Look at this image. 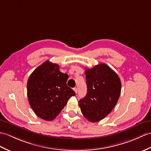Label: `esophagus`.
I'll return each mask as SVG.
<instances>
[{
  "mask_svg": "<svg viewBox=\"0 0 151 151\" xmlns=\"http://www.w3.org/2000/svg\"><path fill=\"white\" fill-rule=\"evenodd\" d=\"M73 90H74L75 91V92L76 93H77V91H78V89H77V88H76V87H75V88L74 89H73Z\"/></svg>",
  "mask_w": 151,
  "mask_h": 151,
  "instance_id": "esophagus-1",
  "label": "esophagus"
}]
</instances>
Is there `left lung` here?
Segmentation results:
<instances>
[{"mask_svg":"<svg viewBox=\"0 0 151 151\" xmlns=\"http://www.w3.org/2000/svg\"><path fill=\"white\" fill-rule=\"evenodd\" d=\"M87 92L78 106L87 120L97 122L106 116L117 104L121 93V80L106 64L85 71Z\"/></svg>","mask_w":151,"mask_h":151,"instance_id":"8db88e82","label":"left lung"}]
</instances>
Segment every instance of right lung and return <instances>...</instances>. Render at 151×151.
<instances>
[{"label": "right lung", "mask_w": 151, "mask_h": 151, "mask_svg": "<svg viewBox=\"0 0 151 151\" xmlns=\"http://www.w3.org/2000/svg\"><path fill=\"white\" fill-rule=\"evenodd\" d=\"M68 75L60 71L59 65L49 60L35 70L27 83L30 106L38 117L51 121L60 113L75 93L67 86Z\"/></svg>", "instance_id": "1"}]
</instances>
